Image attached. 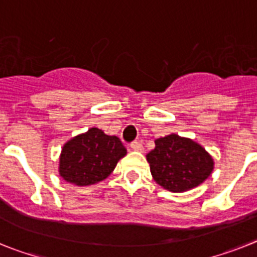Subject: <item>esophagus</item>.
Listing matches in <instances>:
<instances>
[{
    "label": "esophagus",
    "instance_id": "esophagus-1",
    "mask_svg": "<svg viewBox=\"0 0 257 257\" xmlns=\"http://www.w3.org/2000/svg\"><path fill=\"white\" fill-rule=\"evenodd\" d=\"M131 147H132V150H135V151H142V150H144V146H142V144L140 141H133L131 144Z\"/></svg>",
    "mask_w": 257,
    "mask_h": 257
}]
</instances>
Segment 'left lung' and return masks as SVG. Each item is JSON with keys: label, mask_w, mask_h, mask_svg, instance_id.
<instances>
[{"label": "left lung", "mask_w": 257, "mask_h": 257, "mask_svg": "<svg viewBox=\"0 0 257 257\" xmlns=\"http://www.w3.org/2000/svg\"><path fill=\"white\" fill-rule=\"evenodd\" d=\"M146 158L154 180L173 193L198 186L213 169V160L200 145L177 135L155 140Z\"/></svg>", "instance_id": "8db88e82"}]
</instances>
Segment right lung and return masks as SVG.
I'll list each match as a JSON object with an SVG mask.
<instances>
[{
  "label": "right lung",
  "instance_id": "obj_1",
  "mask_svg": "<svg viewBox=\"0 0 257 257\" xmlns=\"http://www.w3.org/2000/svg\"><path fill=\"white\" fill-rule=\"evenodd\" d=\"M126 149L116 136L90 128L76 136L62 149L59 173L67 182L88 186L107 178L116 164L125 156Z\"/></svg>",
  "mask_w": 257,
  "mask_h": 257
}]
</instances>
